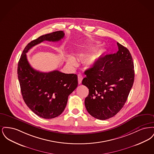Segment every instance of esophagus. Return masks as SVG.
Returning a JSON list of instances; mask_svg holds the SVG:
<instances>
[{"instance_id": "1", "label": "esophagus", "mask_w": 154, "mask_h": 154, "mask_svg": "<svg viewBox=\"0 0 154 154\" xmlns=\"http://www.w3.org/2000/svg\"><path fill=\"white\" fill-rule=\"evenodd\" d=\"M82 79H83L82 75L81 74H78V81H79V84H80L81 83Z\"/></svg>"}]
</instances>
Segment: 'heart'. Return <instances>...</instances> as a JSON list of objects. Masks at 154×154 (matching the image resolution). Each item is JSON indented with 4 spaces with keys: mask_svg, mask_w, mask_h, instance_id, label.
Returning <instances> with one entry per match:
<instances>
[{
    "mask_svg": "<svg viewBox=\"0 0 154 154\" xmlns=\"http://www.w3.org/2000/svg\"><path fill=\"white\" fill-rule=\"evenodd\" d=\"M97 59H98V57L96 55H90L85 59L84 63L86 66L88 67L94 66L97 61ZM67 63L70 65H74L76 63V59L73 56L69 55L68 56L67 59Z\"/></svg>",
    "mask_w": 154,
    "mask_h": 154,
    "instance_id": "obj_1",
    "label": "heart"
}]
</instances>
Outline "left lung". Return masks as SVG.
<instances>
[{
    "instance_id": "1",
    "label": "left lung",
    "mask_w": 154,
    "mask_h": 154,
    "mask_svg": "<svg viewBox=\"0 0 154 154\" xmlns=\"http://www.w3.org/2000/svg\"><path fill=\"white\" fill-rule=\"evenodd\" d=\"M117 53L107 55L85 70L82 84L89 89L85 106L89 114L105 120L116 116L126 102L134 79L129 51L117 42Z\"/></svg>"
}]
</instances>
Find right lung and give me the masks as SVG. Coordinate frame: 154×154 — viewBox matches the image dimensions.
Masks as SVG:
<instances>
[{"label":"right lung","instance_id":"obj_1","mask_svg":"<svg viewBox=\"0 0 154 154\" xmlns=\"http://www.w3.org/2000/svg\"><path fill=\"white\" fill-rule=\"evenodd\" d=\"M64 36V32L60 30L30 42L24 48L18 63V78L23 99L35 114L45 119L57 117L62 113L68 96L77 87V75L58 70L48 73L37 71L30 65L26 53L44 41L58 42Z\"/></svg>","mask_w":154,"mask_h":154}]
</instances>
